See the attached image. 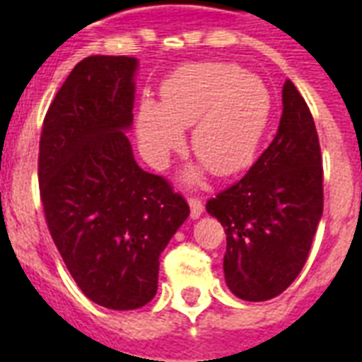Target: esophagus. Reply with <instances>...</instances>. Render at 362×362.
I'll return each mask as SVG.
<instances>
[{
  "instance_id": "esophagus-1",
  "label": "esophagus",
  "mask_w": 362,
  "mask_h": 362,
  "mask_svg": "<svg viewBox=\"0 0 362 362\" xmlns=\"http://www.w3.org/2000/svg\"><path fill=\"white\" fill-rule=\"evenodd\" d=\"M189 203V216H192V220H197V218H201V214H203V203L199 201V199H189L187 201Z\"/></svg>"
}]
</instances>
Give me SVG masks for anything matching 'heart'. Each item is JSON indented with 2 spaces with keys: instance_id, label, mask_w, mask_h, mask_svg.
I'll return each instance as SVG.
<instances>
[{
  "instance_id": "1",
  "label": "heart",
  "mask_w": 362,
  "mask_h": 362,
  "mask_svg": "<svg viewBox=\"0 0 362 362\" xmlns=\"http://www.w3.org/2000/svg\"><path fill=\"white\" fill-rule=\"evenodd\" d=\"M163 101L142 99L136 135L144 156L163 167L193 127L192 148L218 176H233L253 163L272 118V95L259 76L235 64H189L161 86ZM206 168L193 167L184 182L203 180Z\"/></svg>"
}]
</instances>
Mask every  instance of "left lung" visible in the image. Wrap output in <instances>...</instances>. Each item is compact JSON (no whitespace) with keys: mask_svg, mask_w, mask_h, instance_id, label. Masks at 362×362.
Returning a JSON list of instances; mask_svg holds the SVG:
<instances>
[{"mask_svg":"<svg viewBox=\"0 0 362 362\" xmlns=\"http://www.w3.org/2000/svg\"><path fill=\"white\" fill-rule=\"evenodd\" d=\"M276 136L246 176L206 203L227 235L226 284L261 303L291 286L323 214V167L314 118L291 81L281 90Z\"/></svg>","mask_w":362,"mask_h":362,"instance_id":"obj_1","label":"left lung"}]
</instances>
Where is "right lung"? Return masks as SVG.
Returning a JSON list of instances; mask_svg holds the SVG:
<instances>
[{
  "label": "right lung",
  "mask_w": 362,
  "mask_h": 362,
  "mask_svg": "<svg viewBox=\"0 0 362 362\" xmlns=\"http://www.w3.org/2000/svg\"><path fill=\"white\" fill-rule=\"evenodd\" d=\"M139 59L90 56L71 71L42 124L39 189L65 267L92 303L135 310L158 291L159 255L189 216L182 195L135 161Z\"/></svg>",
  "instance_id": "1"
}]
</instances>
